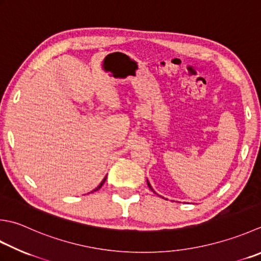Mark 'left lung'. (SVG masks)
Segmentation results:
<instances>
[{"instance_id": "obj_1", "label": "left lung", "mask_w": 261, "mask_h": 261, "mask_svg": "<svg viewBox=\"0 0 261 261\" xmlns=\"http://www.w3.org/2000/svg\"><path fill=\"white\" fill-rule=\"evenodd\" d=\"M147 185H148V187H149V189H150V190L151 191H154V190H152V188H151V186H150V183L149 182H148V180H147ZM155 192V191H154Z\"/></svg>"}]
</instances>
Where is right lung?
Masks as SVG:
<instances>
[{
    "label": "right lung",
    "instance_id": "right-lung-1",
    "mask_svg": "<svg viewBox=\"0 0 261 261\" xmlns=\"http://www.w3.org/2000/svg\"><path fill=\"white\" fill-rule=\"evenodd\" d=\"M105 180H106V176L104 177V180L100 182V185H99L98 187H97L96 189H94V190H93V191H91V192H94V191H97V190H98V189H100V188H101V186H103V185H104V182H105Z\"/></svg>",
    "mask_w": 261,
    "mask_h": 261
}]
</instances>
